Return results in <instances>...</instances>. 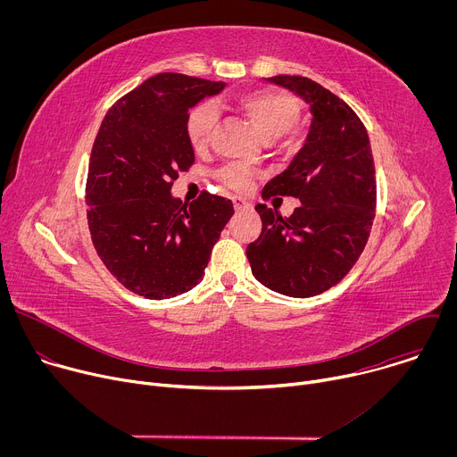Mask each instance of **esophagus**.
Masks as SVG:
<instances>
[{
	"instance_id": "esophagus-1",
	"label": "esophagus",
	"mask_w": 457,
	"mask_h": 457,
	"mask_svg": "<svg viewBox=\"0 0 457 457\" xmlns=\"http://www.w3.org/2000/svg\"><path fill=\"white\" fill-rule=\"evenodd\" d=\"M233 206H235V212H245V210L251 208L249 203L245 199H242V197H235L233 199Z\"/></svg>"
}]
</instances>
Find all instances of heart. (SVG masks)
Returning <instances> with one entry per match:
<instances>
[{"mask_svg": "<svg viewBox=\"0 0 457 457\" xmlns=\"http://www.w3.org/2000/svg\"><path fill=\"white\" fill-rule=\"evenodd\" d=\"M237 106L245 113L256 132L264 139H277L287 134L300 119L296 99L280 90H253L237 97ZM217 122V106L204 101L195 106L186 119V137L195 150L208 146ZM220 179L231 187L244 189L253 179V170L233 162L220 171Z\"/></svg>", "mask_w": 457, "mask_h": 457, "instance_id": "heart-1", "label": "heart"}]
</instances>
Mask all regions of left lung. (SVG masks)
<instances>
[{
  "mask_svg": "<svg viewBox=\"0 0 457 457\" xmlns=\"http://www.w3.org/2000/svg\"><path fill=\"white\" fill-rule=\"evenodd\" d=\"M268 81L302 97L311 124L303 146L264 186L262 197L291 195L302 204L286 219L256 206L262 233L245 254L260 284L309 298L337 286L369 240L376 210L374 161L363 122L333 92L300 76Z\"/></svg>",
  "mask_w": 457,
  "mask_h": 457,
  "instance_id": "obj_1",
  "label": "left lung"
}]
</instances>
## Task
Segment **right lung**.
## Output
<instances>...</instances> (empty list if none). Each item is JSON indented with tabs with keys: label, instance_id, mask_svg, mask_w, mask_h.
Here are the masks:
<instances>
[{
	"label": "right lung",
	"instance_id": "add662e5",
	"mask_svg": "<svg viewBox=\"0 0 457 457\" xmlns=\"http://www.w3.org/2000/svg\"><path fill=\"white\" fill-rule=\"evenodd\" d=\"M222 81L157 74L119 99L104 115L87 179V219L106 270L150 300L197 286L220 231L235 213L231 201L203 193L182 204L171 195L193 146L189 110L224 90Z\"/></svg>",
	"mask_w": 457,
	"mask_h": 457
}]
</instances>
